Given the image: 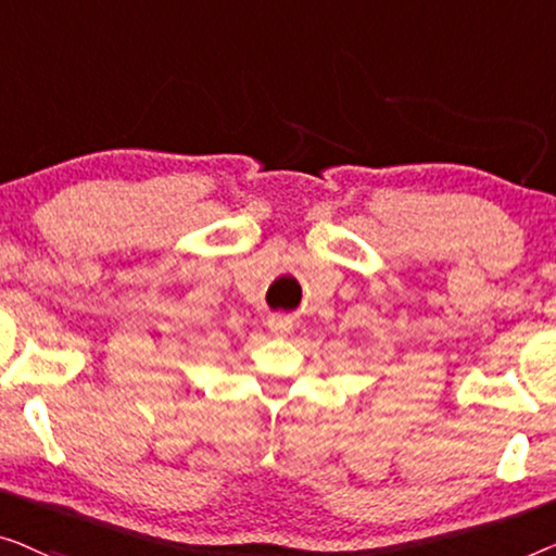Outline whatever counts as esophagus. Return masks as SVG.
<instances>
[{"label":"esophagus","instance_id":"obj_1","mask_svg":"<svg viewBox=\"0 0 556 556\" xmlns=\"http://www.w3.org/2000/svg\"><path fill=\"white\" fill-rule=\"evenodd\" d=\"M267 327H269V332L275 334V338H285V334L292 332L294 323H292V317H285V315H271V317L267 319Z\"/></svg>","mask_w":556,"mask_h":556}]
</instances>
